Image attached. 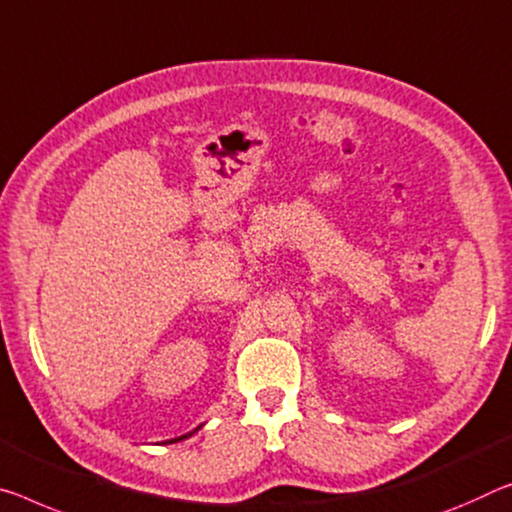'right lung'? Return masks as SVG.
<instances>
[{
  "label": "right lung",
  "mask_w": 512,
  "mask_h": 512,
  "mask_svg": "<svg viewBox=\"0 0 512 512\" xmlns=\"http://www.w3.org/2000/svg\"><path fill=\"white\" fill-rule=\"evenodd\" d=\"M196 431H198V428H196ZM196 431H193V433H196ZM193 433H186V435H182V437H175V440H170V444H173V442H180V440H186V437H191Z\"/></svg>",
  "instance_id": "1"
}]
</instances>
